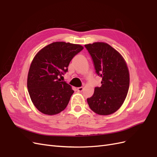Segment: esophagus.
<instances>
[{"instance_id":"obj_1","label":"esophagus","mask_w":157,"mask_h":157,"mask_svg":"<svg viewBox=\"0 0 157 157\" xmlns=\"http://www.w3.org/2000/svg\"><path fill=\"white\" fill-rule=\"evenodd\" d=\"M83 90H84V88L83 87H78V88H77V91L78 92H82L83 91Z\"/></svg>"}]
</instances>
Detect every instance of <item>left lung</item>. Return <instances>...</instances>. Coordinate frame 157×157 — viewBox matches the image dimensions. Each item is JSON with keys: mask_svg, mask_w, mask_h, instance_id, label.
Listing matches in <instances>:
<instances>
[{"mask_svg": "<svg viewBox=\"0 0 157 157\" xmlns=\"http://www.w3.org/2000/svg\"><path fill=\"white\" fill-rule=\"evenodd\" d=\"M91 56L96 74L102 78L101 86L96 87L88 105L98 115L117 111L124 103L129 89V71L122 56L104 42L84 45Z\"/></svg>", "mask_w": 157, "mask_h": 157, "instance_id": "1", "label": "left lung"}]
</instances>
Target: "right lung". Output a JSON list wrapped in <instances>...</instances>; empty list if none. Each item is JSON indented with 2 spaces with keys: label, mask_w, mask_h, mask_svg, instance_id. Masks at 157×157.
Listing matches in <instances>:
<instances>
[{
  "label": "right lung",
  "mask_w": 157,
  "mask_h": 157,
  "mask_svg": "<svg viewBox=\"0 0 157 157\" xmlns=\"http://www.w3.org/2000/svg\"><path fill=\"white\" fill-rule=\"evenodd\" d=\"M83 48L79 44L56 42L35 56L28 73L27 88L32 102L39 111L53 115L67 107L74 91L59 78L67 72L70 61Z\"/></svg>",
  "instance_id": "1"
}]
</instances>
